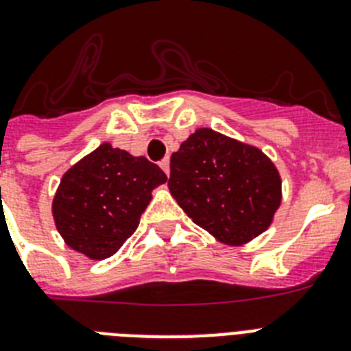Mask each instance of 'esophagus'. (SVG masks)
<instances>
[{"label": "esophagus", "instance_id": "esophagus-1", "mask_svg": "<svg viewBox=\"0 0 351 351\" xmlns=\"http://www.w3.org/2000/svg\"><path fill=\"white\" fill-rule=\"evenodd\" d=\"M158 166H160L162 171H164V173H166V175L169 176V158H164V160L158 162Z\"/></svg>", "mask_w": 351, "mask_h": 351}]
</instances>
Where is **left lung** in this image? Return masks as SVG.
Instances as JSON below:
<instances>
[{"label": "left lung", "instance_id": "1", "mask_svg": "<svg viewBox=\"0 0 351 351\" xmlns=\"http://www.w3.org/2000/svg\"><path fill=\"white\" fill-rule=\"evenodd\" d=\"M169 191L198 226L230 246L271 225L282 202L275 164L258 148L199 128L171 155Z\"/></svg>", "mask_w": 351, "mask_h": 351}]
</instances>
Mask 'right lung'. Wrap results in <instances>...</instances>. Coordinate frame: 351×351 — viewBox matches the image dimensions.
<instances>
[{"mask_svg": "<svg viewBox=\"0 0 351 351\" xmlns=\"http://www.w3.org/2000/svg\"><path fill=\"white\" fill-rule=\"evenodd\" d=\"M166 180L148 158L103 143L62 176L53 198L57 230L93 261L110 257L137 230L152 191Z\"/></svg>", "mask_w": 351, "mask_h": 351, "instance_id": "1", "label": "right lung"}]
</instances>
